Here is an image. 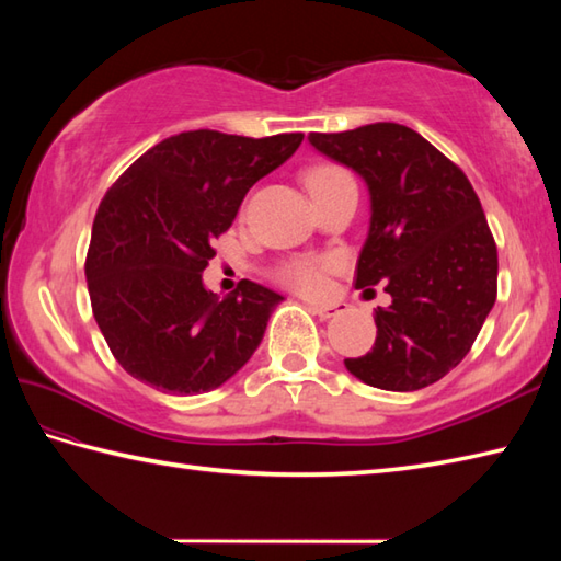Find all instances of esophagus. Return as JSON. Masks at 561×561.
Here are the masks:
<instances>
[{"instance_id": "esophagus-1", "label": "esophagus", "mask_w": 561, "mask_h": 561, "mask_svg": "<svg viewBox=\"0 0 561 561\" xmlns=\"http://www.w3.org/2000/svg\"><path fill=\"white\" fill-rule=\"evenodd\" d=\"M311 311H313L318 318L330 320V318H335V316H340V313H342V306H337V304H330V306L313 304V306H311Z\"/></svg>"}]
</instances>
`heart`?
Returning a JSON list of instances; mask_svg holds the SVG:
<instances>
[{
	"label": "heart",
	"mask_w": 561,
	"mask_h": 561,
	"mask_svg": "<svg viewBox=\"0 0 561 561\" xmlns=\"http://www.w3.org/2000/svg\"><path fill=\"white\" fill-rule=\"evenodd\" d=\"M306 183L308 190H311V195H320L325 193V190H332L337 185L344 183H354L352 175L342 169V165H316L313 171H308L306 175ZM332 267V260L323 257V260H313V257H299V260H289L284 262L279 267V279L284 284H289L291 289L301 291V294H320L325 289V274Z\"/></svg>",
	"instance_id": "heart-1"
}]
</instances>
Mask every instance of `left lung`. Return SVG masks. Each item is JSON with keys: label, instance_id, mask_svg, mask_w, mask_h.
<instances>
[{"label": "left lung", "instance_id": "left-lung-1", "mask_svg": "<svg viewBox=\"0 0 561 561\" xmlns=\"http://www.w3.org/2000/svg\"><path fill=\"white\" fill-rule=\"evenodd\" d=\"M325 157L359 173L371 226L356 262V289L383 284L371 352L344 359L366 386L410 392L456 368L496 301V243L468 175L398 123L311 133ZM374 291V289H366Z\"/></svg>", "mask_w": 561, "mask_h": 561}]
</instances>
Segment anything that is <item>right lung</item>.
I'll list each match as a JSON object with an SVG mask.
<instances>
[{"mask_svg": "<svg viewBox=\"0 0 561 561\" xmlns=\"http://www.w3.org/2000/svg\"><path fill=\"white\" fill-rule=\"evenodd\" d=\"M301 141V133L253 139L193 129L141 153L108 187L83 270L93 318L129 376L195 396L253 356L282 296L243 279L219 299L202 272L248 190Z\"/></svg>", "mask_w": 561, "mask_h": 561, "instance_id": "1", "label": "right lung"}]
</instances>
